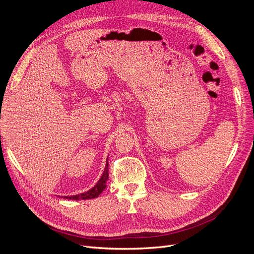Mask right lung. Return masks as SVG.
<instances>
[{"label":"right lung","mask_w":254,"mask_h":254,"mask_svg":"<svg viewBox=\"0 0 254 254\" xmlns=\"http://www.w3.org/2000/svg\"><path fill=\"white\" fill-rule=\"evenodd\" d=\"M107 180H108V159H106V165H105V168H104L102 176H101L99 181L97 182V184L92 189L84 191V192H81V194H78V195L62 196V198L70 199V200H85V199L97 198L101 194V192H102L106 189V187H107Z\"/></svg>","instance_id":"right-lung-1"}]
</instances>
